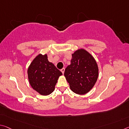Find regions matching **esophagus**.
<instances>
[{"mask_svg": "<svg viewBox=\"0 0 129 129\" xmlns=\"http://www.w3.org/2000/svg\"><path fill=\"white\" fill-rule=\"evenodd\" d=\"M61 72L62 73V74H64V72H65V68H63L62 69H61Z\"/></svg>", "mask_w": 129, "mask_h": 129, "instance_id": "esophagus-1", "label": "esophagus"}]
</instances>
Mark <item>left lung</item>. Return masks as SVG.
I'll use <instances>...</instances> for the list:
<instances>
[{
    "instance_id": "obj_1",
    "label": "left lung",
    "mask_w": 129,
    "mask_h": 129,
    "mask_svg": "<svg viewBox=\"0 0 129 129\" xmlns=\"http://www.w3.org/2000/svg\"><path fill=\"white\" fill-rule=\"evenodd\" d=\"M64 76L73 92L84 95L95 84L99 69L93 57L87 50L80 49L72 54L71 64L65 69Z\"/></svg>"
}]
</instances>
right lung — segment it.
Instances as JSON below:
<instances>
[{
	"mask_svg": "<svg viewBox=\"0 0 129 129\" xmlns=\"http://www.w3.org/2000/svg\"><path fill=\"white\" fill-rule=\"evenodd\" d=\"M27 74L33 88L41 95H48L54 90L57 80L62 72L48 61L46 54H40L28 67Z\"/></svg>",
	"mask_w": 129,
	"mask_h": 129,
	"instance_id": "right-lung-1",
	"label": "right lung"
}]
</instances>
